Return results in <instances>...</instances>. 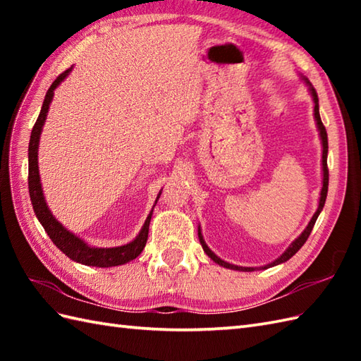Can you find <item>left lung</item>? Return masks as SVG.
<instances>
[{"label":"left lung","mask_w":361,"mask_h":361,"mask_svg":"<svg viewBox=\"0 0 361 361\" xmlns=\"http://www.w3.org/2000/svg\"><path fill=\"white\" fill-rule=\"evenodd\" d=\"M302 79H304L305 83H307V87H309V90H310V94H312V97H313V102H315V109H313V111H315L317 127H318V132H319V136H321V142H323V189H321V197H319L318 209H317L315 214H313V217H312V220L309 221L307 228L304 229L302 234L299 235L296 240L291 242L290 247L282 252V256H279L278 259L274 260V262L268 264V265H265V267H262V268H270V267H274V265H279V264H282V262H287V260H288L291 256L296 255V252L299 251V248H301L302 245L305 243V240L309 239V235H310L312 229H313V225H315V221H317V219H318V216H319V212L323 211V208H324L326 197H327V188H329V169H327V149H329V145H327V132H326V127L323 126V122H321V118H319V105H318V94H317V91H315V88H313V85H312V83H310L307 79H305V78H302ZM198 239H200V243H202V247H203L206 255H208L216 264H219V265H221V267H225V268H229V270H239V271H255V270H256V268H252V267H239V265L228 264V262H225V260H221L219 256L214 255V252L209 250L208 245H206V242H204V239H203V235H202L200 228H198Z\"/></svg>","instance_id":"1"}]
</instances>
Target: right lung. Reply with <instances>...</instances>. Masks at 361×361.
Segmentation results:
<instances>
[{
	"mask_svg": "<svg viewBox=\"0 0 361 361\" xmlns=\"http://www.w3.org/2000/svg\"><path fill=\"white\" fill-rule=\"evenodd\" d=\"M73 66L68 68L66 71H63L59 78L52 82V85L49 87L48 93L44 96V101L42 105L40 114H38L35 126L32 128V133H30V140H29V176H27V186H29V195H30V202H32V208L35 216L40 221L42 226L44 228V231L48 233L49 239L56 247L65 252V255L73 259L74 262H79L83 265H90V267H116V265H124L130 260L136 259L141 255V251L144 250L145 243H147V237H149V225H150V219H152V212L145 219V224L141 228L140 234L136 235V239L132 240L127 245H122V247L116 248H93L79 239L78 235H74L73 233L68 231V229L60 224L59 220L54 219L51 214L48 204H46V200L43 197V189H42V183H40V173H38V142H40V135H42V128L46 121V116H48V110H49V104L52 101L54 96V90H56L60 83H62L66 75L71 73ZM159 198V195H158Z\"/></svg>",
	"mask_w": 361,
	"mask_h": 361,
	"instance_id": "obj_1",
	"label": "right lung"
}]
</instances>
